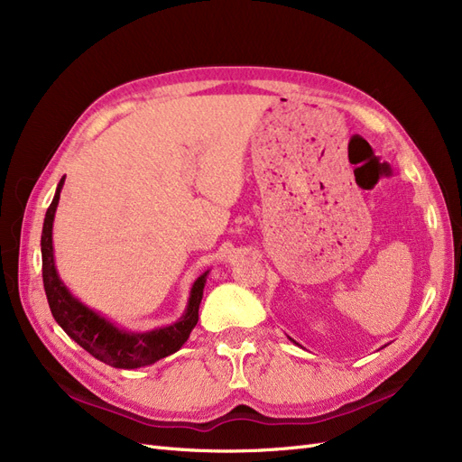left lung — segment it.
Wrapping results in <instances>:
<instances>
[{
    "instance_id": "8db88e82",
    "label": "left lung",
    "mask_w": 462,
    "mask_h": 462,
    "mask_svg": "<svg viewBox=\"0 0 462 462\" xmlns=\"http://www.w3.org/2000/svg\"><path fill=\"white\" fill-rule=\"evenodd\" d=\"M291 340H293V338H291ZM293 343H295V340H293ZM295 345H299V343H295Z\"/></svg>"
}]
</instances>
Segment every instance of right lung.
Instances as JSON below:
<instances>
[{
	"label": "right lung",
	"instance_id": "obj_1",
	"mask_svg": "<svg viewBox=\"0 0 462 462\" xmlns=\"http://www.w3.org/2000/svg\"><path fill=\"white\" fill-rule=\"evenodd\" d=\"M62 184L64 177L60 179L55 198L45 213L42 232V272L51 314H53L64 333L74 338L83 350H88L97 360L117 369L144 367L177 352L186 343L198 323V310L209 270L203 272L194 282L186 312L173 326L160 328L148 333H129L117 329L106 318H102L95 310L88 309L83 302H79L68 291L57 274L53 254V220Z\"/></svg>",
	"mask_w": 462,
	"mask_h": 462
}]
</instances>
